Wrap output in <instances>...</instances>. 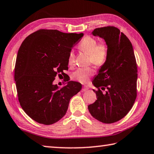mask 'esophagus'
<instances>
[{
    "label": "esophagus",
    "mask_w": 154,
    "mask_h": 154,
    "mask_svg": "<svg viewBox=\"0 0 154 154\" xmlns=\"http://www.w3.org/2000/svg\"><path fill=\"white\" fill-rule=\"evenodd\" d=\"M82 91H87L88 90V87H87V86H84V87H82Z\"/></svg>",
    "instance_id": "esophagus-1"
}]
</instances>
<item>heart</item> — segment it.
<instances>
[{
	"label": "heart",
	"mask_w": 154,
	"mask_h": 154,
	"mask_svg": "<svg viewBox=\"0 0 154 154\" xmlns=\"http://www.w3.org/2000/svg\"><path fill=\"white\" fill-rule=\"evenodd\" d=\"M79 48L90 56V61L95 66H102L107 60L108 47L106 42L103 40L97 42L95 38L89 36H86L80 42ZM74 63L75 55L74 51H71L67 57V63L69 66H73ZM93 74L94 70L91 67L79 68L72 73V78L76 81L86 83Z\"/></svg>",
	"instance_id": "b5f03b06"
}]
</instances>
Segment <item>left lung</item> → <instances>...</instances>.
I'll return each mask as SVG.
<instances>
[{
  "instance_id": "obj_1",
  "label": "left lung",
  "mask_w": 154,
  "mask_h": 154,
  "mask_svg": "<svg viewBox=\"0 0 154 154\" xmlns=\"http://www.w3.org/2000/svg\"><path fill=\"white\" fill-rule=\"evenodd\" d=\"M93 36L103 38L108 47L107 60L92 83L97 91L95 103L88 106L90 114L100 122L111 124L123 118L137 97V66L133 45L114 26L96 28ZM106 88L103 94L101 90Z\"/></svg>"
}]
</instances>
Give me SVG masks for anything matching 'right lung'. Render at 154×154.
<instances>
[{
  "label": "right lung",
  "mask_w": 154,
  "mask_h": 154,
  "mask_svg": "<svg viewBox=\"0 0 154 154\" xmlns=\"http://www.w3.org/2000/svg\"><path fill=\"white\" fill-rule=\"evenodd\" d=\"M83 35L40 29L21 43L15 66L16 88L21 107L36 122L50 125L61 119L70 99L81 90L78 82L66 80L67 85L59 88L53 81L58 74H66L68 54Z\"/></svg>",
  "instance_id": "add662e5"
}]
</instances>
